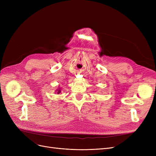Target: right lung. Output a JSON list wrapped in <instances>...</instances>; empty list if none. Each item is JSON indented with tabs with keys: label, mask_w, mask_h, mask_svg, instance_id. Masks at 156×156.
<instances>
[{
	"label": "right lung",
	"mask_w": 156,
	"mask_h": 156,
	"mask_svg": "<svg viewBox=\"0 0 156 156\" xmlns=\"http://www.w3.org/2000/svg\"><path fill=\"white\" fill-rule=\"evenodd\" d=\"M56 93H57V94H60V92H61V90H60V88H58V89H57V90H56Z\"/></svg>",
	"instance_id": "obj_1"
}]
</instances>
